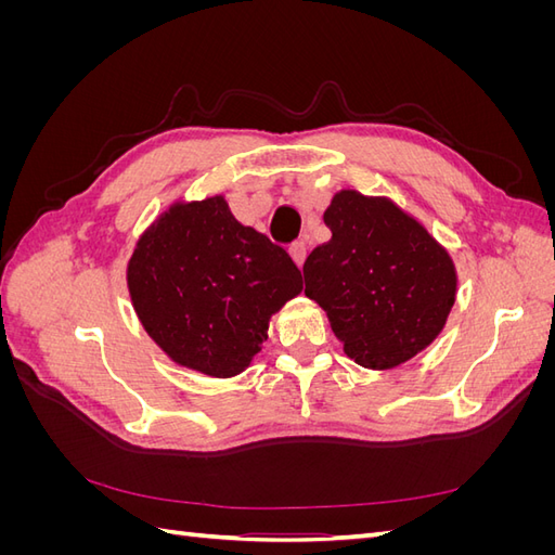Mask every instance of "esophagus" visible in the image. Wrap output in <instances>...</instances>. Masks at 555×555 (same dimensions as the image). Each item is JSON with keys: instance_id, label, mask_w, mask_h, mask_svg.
I'll list each match as a JSON object with an SVG mask.
<instances>
[{"instance_id": "esophagus-1", "label": "esophagus", "mask_w": 555, "mask_h": 555, "mask_svg": "<svg viewBox=\"0 0 555 555\" xmlns=\"http://www.w3.org/2000/svg\"><path fill=\"white\" fill-rule=\"evenodd\" d=\"M289 255L294 257V261H296L298 266H304L306 255H308V245H306V241H294V243L289 245Z\"/></svg>"}]
</instances>
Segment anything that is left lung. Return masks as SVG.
<instances>
[{"label":"left lung","instance_id":"1","mask_svg":"<svg viewBox=\"0 0 555 555\" xmlns=\"http://www.w3.org/2000/svg\"><path fill=\"white\" fill-rule=\"evenodd\" d=\"M331 241L304 263L306 296L331 319L345 354L386 371L426 349L456 300L447 249L389 198L354 190L333 196L324 212Z\"/></svg>","mask_w":555,"mask_h":555}]
</instances>
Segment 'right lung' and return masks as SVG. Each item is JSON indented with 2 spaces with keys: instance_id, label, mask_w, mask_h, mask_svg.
<instances>
[{
  "instance_id": "1",
  "label": "right lung",
  "mask_w": 555,
  "mask_h": 555,
  "mask_svg": "<svg viewBox=\"0 0 555 555\" xmlns=\"http://www.w3.org/2000/svg\"><path fill=\"white\" fill-rule=\"evenodd\" d=\"M133 310L176 363L210 377L243 373L268 319L304 289L287 249L243 227L222 196L176 204L127 266Z\"/></svg>"
}]
</instances>
